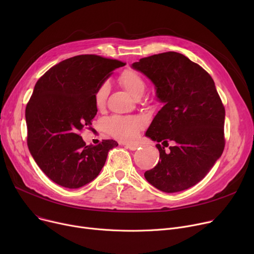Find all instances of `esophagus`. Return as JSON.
<instances>
[{
	"label": "esophagus",
	"mask_w": 254,
	"mask_h": 254,
	"mask_svg": "<svg viewBox=\"0 0 254 254\" xmlns=\"http://www.w3.org/2000/svg\"><path fill=\"white\" fill-rule=\"evenodd\" d=\"M124 145H125L126 148H127L129 150H132V151L137 150L138 147H139V145H136V144H124Z\"/></svg>",
	"instance_id": "obj_1"
}]
</instances>
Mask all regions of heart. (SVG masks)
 <instances>
[{"label":"heart","mask_w":254,"mask_h":254,"mask_svg":"<svg viewBox=\"0 0 254 254\" xmlns=\"http://www.w3.org/2000/svg\"><path fill=\"white\" fill-rule=\"evenodd\" d=\"M118 81L129 95L140 99L146 89V82L144 78L134 70H126L119 75ZM109 93V84L103 83L95 95V103L98 109H102L106 104L107 97ZM145 127V120L142 117L131 116L122 117L113 116L105 123V129L109 135L124 142L134 141L140 130Z\"/></svg>","instance_id":"1"}]
</instances>
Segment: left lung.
Here are the masks:
<instances>
[{"mask_svg":"<svg viewBox=\"0 0 254 254\" xmlns=\"http://www.w3.org/2000/svg\"><path fill=\"white\" fill-rule=\"evenodd\" d=\"M154 84L164 104L145 132L170 146L156 144L161 161L144 173L151 185L165 192L188 190L201 181L224 149L225 110L212 77L181 53L170 51L131 64Z\"/></svg>","mask_w":254,"mask_h":254,"instance_id":"obj_1","label":"left lung"}]
</instances>
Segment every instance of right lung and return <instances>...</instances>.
Segmentation results:
<instances>
[{"mask_svg": "<svg viewBox=\"0 0 254 254\" xmlns=\"http://www.w3.org/2000/svg\"><path fill=\"white\" fill-rule=\"evenodd\" d=\"M125 64L99 56H77L53 65L37 81L25 109L28 146L53 182L66 189L91 182L109 150L118 145L114 140L86 145L79 132L98 112V88Z\"/></svg>", "mask_w": 254, "mask_h": 254, "instance_id": "obj_1", "label": "right lung"}]
</instances>
